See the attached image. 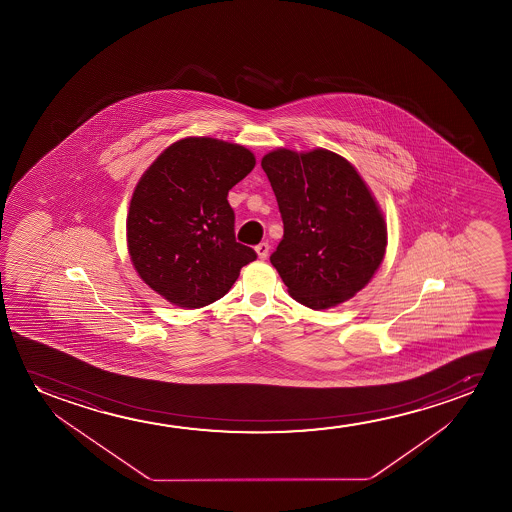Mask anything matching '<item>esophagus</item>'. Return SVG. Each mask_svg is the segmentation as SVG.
Segmentation results:
<instances>
[{
    "label": "esophagus",
    "mask_w": 512,
    "mask_h": 512,
    "mask_svg": "<svg viewBox=\"0 0 512 512\" xmlns=\"http://www.w3.org/2000/svg\"><path fill=\"white\" fill-rule=\"evenodd\" d=\"M255 252L259 255L260 260H266L267 255H269V245L267 243H259V245L255 246Z\"/></svg>",
    "instance_id": "1"
}]
</instances>
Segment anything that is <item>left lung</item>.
<instances>
[{
  "label": "left lung",
  "instance_id": "left-lung-1",
  "mask_svg": "<svg viewBox=\"0 0 512 512\" xmlns=\"http://www.w3.org/2000/svg\"><path fill=\"white\" fill-rule=\"evenodd\" d=\"M283 220L271 255L295 301L334 308L372 280L386 250V224L357 169L325 148H278L262 159Z\"/></svg>",
  "mask_w": 512,
  "mask_h": 512
}]
</instances>
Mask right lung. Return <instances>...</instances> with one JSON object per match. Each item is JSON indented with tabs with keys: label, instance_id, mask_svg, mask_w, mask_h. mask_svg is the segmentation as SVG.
<instances>
[{
	"label": "right lung",
	"instance_id": "obj_1",
	"mask_svg": "<svg viewBox=\"0 0 512 512\" xmlns=\"http://www.w3.org/2000/svg\"><path fill=\"white\" fill-rule=\"evenodd\" d=\"M255 166L238 143L183 138L143 173L127 213V248L136 273L180 308L218 301L257 259L234 236L229 190Z\"/></svg>",
	"mask_w": 512,
	"mask_h": 512
}]
</instances>
